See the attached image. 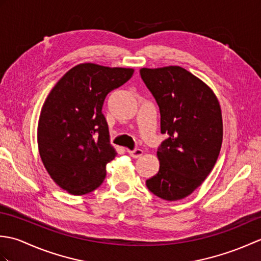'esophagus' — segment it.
<instances>
[{
    "label": "esophagus",
    "instance_id": "obj_1",
    "mask_svg": "<svg viewBox=\"0 0 261 261\" xmlns=\"http://www.w3.org/2000/svg\"><path fill=\"white\" fill-rule=\"evenodd\" d=\"M127 152H129V154L132 158H139L143 153L141 149H135V150H130V149H127Z\"/></svg>",
    "mask_w": 261,
    "mask_h": 261
}]
</instances>
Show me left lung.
I'll return each mask as SVG.
<instances>
[{"label": "left lung", "mask_w": 261, "mask_h": 261, "mask_svg": "<svg viewBox=\"0 0 261 261\" xmlns=\"http://www.w3.org/2000/svg\"><path fill=\"white\" fill-rule=\"evenodd\" d=\"M156 98L160 130L159 171L146 180L148 190L166 201H178L201 186L218 160L223 139L219 99L207 84L179 66L141 68Z\"/></svg>", "instance_id": "left-lung-1"}]
</instances>
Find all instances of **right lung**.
<instances>
[{"mask_svg": "<svg viewBox=\"0 0 261 261\" xmlns=\"http://www.w3.org/2000/svg\"><path fill=\"white\" fill-rule=\"evenodd\" d=\"M134 71L80 64L57 82L43 103L37 130L39 154L53 180L71 195L91 193L103 182L107 164L116 156L103 103Z\"/></svg>", "mask_w": 261, "mask_h": 261, "instance_id": "add662e5", "label": "right lung"}]
</instances>
